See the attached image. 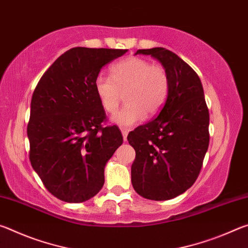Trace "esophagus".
<instances>
[{
  "mask_svg": "<svg viewBox=\"0 0 248 248\" xmlns=\"http://www.w3.org/2000/svg\"><path fill=\"white\" fill-rule=\"evenodd\" d=\"M128 130L127 129H123L121 130V133H123V138H124V141L125 142L127 141V137H128Z\"/></svg>",
  "mask_w": 248,
  "mask_h": 248,
  "instance_id": "1",
  "label": "esophagus"
}]
</instances>
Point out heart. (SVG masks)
Segmentation results:
<instances>
[{"label":"heart","mask_w":248,"mask_h":248,"mask_svg":"<svg viewBox=\"0 0 248 248\" xmlns=\"http://www.w3.org/2000/svg\"><path fill=\"white\" fill-rule=\"evenodd\" d=\"M111 78L98 74L96 95L109 114L117 110L124 94L125 106L111 116V123L129 129L161 110L170 93V77L165 68L148 60L130 57L110 69Z\"/></svg>","instance_id":"obj_1"}]
</instances>
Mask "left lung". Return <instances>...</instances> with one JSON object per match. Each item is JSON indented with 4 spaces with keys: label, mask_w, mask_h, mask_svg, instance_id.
Returning <instances> with one entry per match:
<instances>
[{
    "label": "left lung",
    "mask_w": 248,
    "mask_h": 248,
    "mask_svg": "<svg viewBox=\"0 0 248 248\" xmlns=\"http://www.w3.org/2000/svg\"><path fill=\"white\" fill-rule=\"evenodd\" d=\"M170 77V93L156 118L129 133L136 151L132 186L150 200H170L196 182L209 146V110L198 75L165 48L140 49Z\"/></svg>",
    "instance_id": "1"
}]
</instances>
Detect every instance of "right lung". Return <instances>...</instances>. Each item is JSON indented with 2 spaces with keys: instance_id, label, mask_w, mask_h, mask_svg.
<instances>
[{
  "instance_id": "obj_1",
  "label": "right lung",
  "mask_w": 248,
  "mask_h": 248,
  "mask_svg": "<svg viewBox=\"0 0 248 248\" xmlns=\"http://www.w3.org/2000/svg\"><path fill=\"white\" fill-rule=\"evenodd\" d=\"M127 51L72 48L36 86L27 127L29 159L58 199L84 202L104 186L105 166L124 139L116 125L102 128L106 117L94 82L105 64Z\"/></svg>"
}]
</instances>
